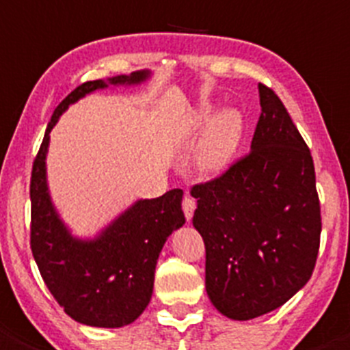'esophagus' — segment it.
<instances>
[{
  "label": "esophagus",
  "instance_id": "1",
  "mask_svg": "<svg viewBox=\"0 0 350 350\" xmlns=\"http://www.w3.org/2000/svg\"><path fill=\"white\" fill-rule=\"evenodd\" d=\"M195 208H197V202H195V198H191L190 195H186L185 198H183V212H185V217L188 221L193 217V212Z\"/></svg>",
  "mask_w": 350,
  "mask_h": 350
}]
</instances>
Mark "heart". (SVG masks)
<instances>
[{"label": "heart", "instance_id": "obj_1", "mask_svg": "<svg viewBox=\"0 0 350 350\" xmlns=\"http://www.w3.org/2000/svg\"><path fill=\"white\" fill-rule=\"evenodd\" d=\"M211 110H202L195 117V126H204ZM241 117L237 110H224L208 122L193 152V162L202 172H219L230 164L241 138Z\"/></svg>", "mask_w": 350, "mask_h": 350}]
</instances>
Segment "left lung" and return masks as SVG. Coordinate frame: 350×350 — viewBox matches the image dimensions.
Listing matches in <instances>:
<instances>
[{
	"instance_id": "8db88e82",
	"label": "left lung",
	"mask_w": 350,
	"mask_h": 350,
	"mask_svg": "<svg viewBox=\"0 0 350 350\" xmlns=\"http://www.w3.org/2000/svg\"><path fill=\"white\" fill-rule=\"evenodd\" d=\"M250 152L191 188L205 243V288L238 321L278 309L311 278L321 234L314 162L285 105L259 84Z\"/></svg>"
}]
</instances>
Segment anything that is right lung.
<instances>
[{
    "label": "right lung",
    "mask_w": 350,
    "mask_h": 350,
    "mask_svg": "<svg viewBox=\"0 0 350 350\" xmlns=\"http://www.w3.org/2000/svg\"><path fill=\"white\" fill-rule=\"evenodd\" d=\"M150 72H133L109 81H88L55 109L31 176V249L48 290L72 319L88 326L120 328L148 306L159 254L174 230L185 224L183 190L138 200L94 240L70 234L58 217L46 185L50 133L68 105L109 84H139Z\"/></svg>",
    "instance_id": "add662e5"
}]
</instances>
